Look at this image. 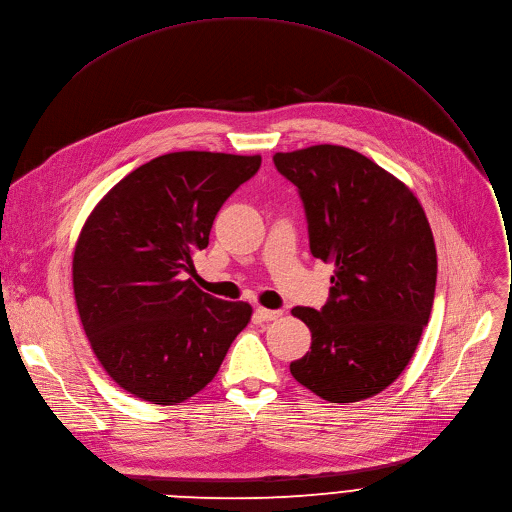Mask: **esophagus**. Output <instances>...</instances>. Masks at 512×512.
Masks as SVG:
<instances>
[{"label": "esophagus", "mask_w": 512, "mask_h": 512, "mask_svg": "<svg viewBox=\"0 0 512 512\" xmlns=\"http://www.w3.org/2000/svg\"><path fill=\"white\" fill-rule=\"evenodd\" d=\"M255 314H257L261 320L269 322V320H277V318H280V316H282V310H269V308L259 306V308L255 310Z\"/></svg>", "instance_id": "esophagus-1"}]
</instances>
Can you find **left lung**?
<instances>
[{"instance_id": "left-lung-1", "label": "left lung", "mask_w": 512, "mask_h": 512, "mask_svg": "<svg viewBox=\"0 0 512 512\" xmlns=\"http://www.w3.org/2000/svg\"><path fill=\"white\" fill-rule=\"evenodd\" d=\"M273 163L300 192L312 255L335 263L327 304L292 308L312 333L292 376L337 404L376 396L431 316L437 251L425 210L406 183L347 147L275 153Z\"/></svg>"}]
</instances>
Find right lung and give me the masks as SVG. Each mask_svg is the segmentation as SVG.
Wrapping results in <instances>:
<instances>
[{
    "label": "right lung",
    "instance_id": "1",
    "mask_svg": "<svg viewBox=\"0 0 512 512\" xmlns=\"http://www.w3.org/2000/svg\"><path fill=\"white\" fill-rule=\"evenodd\" d=\"M259 155L179 151L120 179L87 216L73 253L83 331L106 374L151 404L204 390L253 308L202 292L185 273Z\"/></svg>",
    "mask_w": 512,
    "mask_h": 512
}]
</instances>
